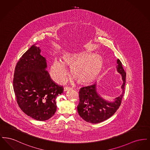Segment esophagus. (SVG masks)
<instances>
[{
	"label": "esophagus",
	"mask_w": 150,
	"mask_h": 150,
	"mask_svg": "<svg viewBox=\"0 0 150 150\" xmlns=\"http://www.w3.org/2000/svg\"><path fill=\"white\" fill-rule=\"evenodd\" d=\"M71 89V88H70V87L66 86V87H64V92H66V91H67L70 90V89Z\"/></svg>",
	"instance_id": "34e87169"
}]
</instances>
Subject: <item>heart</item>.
<instances>
[{
    "label": "heart",
    "mask_w": 150,
    "mask_h": 150,
    "mask_svg": "<svg viewBox=\"0 0 150 150\" xmlns=\"http://www.w3.org/2000/svg\"><path fill=\"white\" fill-rule=\"evenodd\" d=\"M66 66L71 68L72 76L81 84L93 82L98 77L103 66L99 54L87 53H64L61 60L54 59L50 67V75L56 83H62L67 74Z\"/></svg>",
    "instance_id": "1"
}]
</instances>
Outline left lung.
<instances>
[{
  "instance_id": "left-lung-1",
  "label": "left lung",
  "mask_w": 150,
  "mask_h": 150,
  "mask_svg": "<svg viewBox=\"0 0 150 150\" xmlns=\"http://www.w3.org/2000/svg\"><path fill=\"white\" fill-rule=\"evenodd\" d=\"M117 71L121 74L123 83L121 86L122 93L114 100L109 102L103 99L97 92V84L80 89L78 112L86 122L97 124L105 121L114 114L120 106L124 93L126 72L119 59H117Z\"/></svg>"
}]
</instances>
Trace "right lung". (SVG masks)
Here are the masks:
<instances>
[{
    "label": "right lung",
    "mask_w": 150,
    "mask_h": 150,
    "mask_svg": "<svg viewBox=\"0 0 150 150\" xmlns=\"http://www.w3.org/2000/svg\"><path fill=\"white\" fill-rule=\"evenodd\" d=\"M40 52L34 44L22 55L15 67L13 86L22 111L36 120L45 121L56 112V98L63 88L50 79L46 59Z\"/></svg>",
    "instance_id": "right-lung-1"
}]
</instances>
